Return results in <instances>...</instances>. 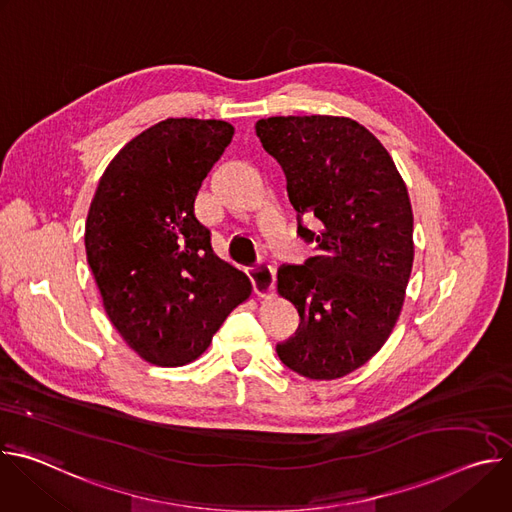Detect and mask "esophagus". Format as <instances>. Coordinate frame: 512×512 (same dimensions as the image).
Masks as SVG:
<instances>
[{"label": "esophagus", "mask_w": 512, "mask_h": 512, "mask_svg": "<svg viewBox=\"0 0 512 512\" xmlns=\"http://www.w3.org/2000/svg\"><path fill=\"white\" fill-rule=\"evenodd\" d=\"M249 277L253 281L255 294L259 298H271L275 291V281H277V273L269 263H259L257 267L249 269Z\"/></svg>", "instance_id": "obj_1"}]
</instances>
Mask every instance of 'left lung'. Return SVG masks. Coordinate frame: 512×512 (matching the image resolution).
Segmentation results:
<instances>
[{"mask_svg":"<svg viewBox=\"0 0 512 512\" xmlns=\"http://www.w3.org/2000/svg\"><path fill=\"white\" fill-rule=\"evenodd\" d=\"M255 131L285 172L291 206L320 221L318 233L298 225L316 255L277 273V294L302 318L277 356L302 377L340 379L369 362L399 320L415 255L407 186L354 119L269 117Z\"/></svg>","mask_w":512,"mask_h":512,"instance_id":"1","label":"left lung"}]
</instances>
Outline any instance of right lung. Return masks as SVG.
<instances>
[{
	"label": "right lung",
	"instance_id": "add662e5",
	"mask_svg": "<svg viewBox=\"0 0 512 512\" xmlns=\"http://www.w3.org/2000/svg\"><path fill=\"white\" fill-rule=\"evenodd\" d=\"M218 119H166L111 160L93 196L87 261L125 344L158 367H182L251 298L249 277L212 251L194 202L233 139Z\"/></svg>",
	"mask_w": 512,
	"mask_h": 512
}]
</instances>
